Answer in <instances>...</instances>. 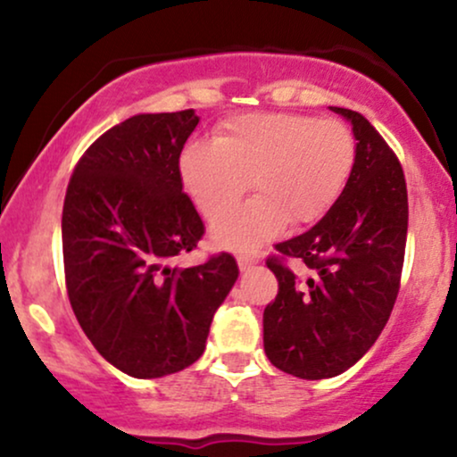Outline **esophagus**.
I'll use <instances>...</instances> for the list:
<instances>
[{"label": "esophagus", "mask_w": 457, "mask_h": 457, "mask_svg": "<svg viewBox=\"0 0 457 457\" xmlns=\"http://www.w3.org/2000/svg\"><path fill=\"white\" fill-rule=\"evenodd\" d=\"M236 262H238L240 270H249L251 266H253L258 260H255L253 255H249V253H238V255H236Z\"/></svg>", "instance_id": "esophagus-1"}]
</instances>
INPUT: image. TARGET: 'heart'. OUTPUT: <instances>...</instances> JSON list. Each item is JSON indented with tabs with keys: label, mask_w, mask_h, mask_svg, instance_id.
<instances>
[{
	"label": "heart",
	"mask_w": 457,
	"mask_h": 457,
	"mask_svg": "<svg viewBox=\"0 0 457 457\" xmlns=\"http://www.w3.org/2000/svg\"><path fill=\"white\" fill-rule=\"evenodd\" d=\"M344 122L301 113H246L219 127L214 144L191 141L178 161L182 188L204 217L228 210L252 180L259 197L212 223L219 245L258 249L286 223L318 221L354 165Z\"/></svg>",
	"instance_id": "heart-1"
}]
</instances>
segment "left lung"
<instances>
[{"label":"left lung","mask_w":457,"mask_h":457,"mask_svg":"<svg viewBox=\"0 0 457 457\" xmlns=\"http://www.w3.org/2000/svg\"><path fill=\"white\" fill-rule=\"evenodd\" d=\"M330 109L353 127V171L312 229L275 246L313 275L301 283L277 258L266 262L279 292L264 309V353L303 380L342 374L378 339L400 290L408 232L400 161L363 115Z\"/></svg>","instance_id":"obj_1"}]
</instances>
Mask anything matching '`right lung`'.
Listing matches in <instances>:
<instances>
[{"label": "right lung", "mask_w": 457, "mask_h": 457, "mask_svg": "<svg viewBox=\"0 0 457 457\" xmlns=\"http://www.w3.org/2000/svg\"><path fill=\"white\" fill-rule=\"evenodd\" d=\"M197 122L187 109L115 124L81 156L66 191L62 249L72 312L103 359L133 378L195 363L238 279L229 253L170 266L204 234L178 171Z\"/></svg>", "instance_id": "1"}]
</instances>
